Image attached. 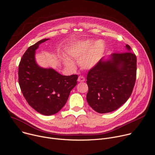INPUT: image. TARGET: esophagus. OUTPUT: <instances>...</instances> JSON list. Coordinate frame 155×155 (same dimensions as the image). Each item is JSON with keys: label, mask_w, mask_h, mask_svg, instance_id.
Returning <instances> with one entry per match:
<instances>
[{"label": "esophagus", "mask_w": 155, "mask_h": 155, "mask_svg": "<svg viewBox=\"0 0 155 155\" xmlns=\"http://www.w3.org/2000/svg\"><path fill=\"white\" fill-rule=\"evenodd\" d=\"M85 77H84L83 76H81V75H80L78 78V81L79 82H83V81H85Z\"/></svg>", "instance_id": "34e87169"}]
</instances>
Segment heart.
Here are the masks:
<instances>
[{"instance_id":"heart-1","label":"heart","mask_w":155,"mask_h":155,"mask_svg":"<svg viewBox=\"0 0 155 155\" xmlns=\"http://www.w3.org/2000/svg\"><path fill=\"white\" fill-rule=\"evenodd\" d=\"M103 51V45L101 43H97L90 52L82 57L81 56L83 54V51L78 48L70 49L68 51V54L74 59L80 60L79 64L82 68L90 69L97 64L101 57ZM65 64L70 67L73 68L74 67L73 63L69 60H65Z\"/></svg>"}]
</instances>
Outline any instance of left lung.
I'll return each mask as SVG.
<instances>
[{
  "label": "left lung",
  "instance_id": "obj_1",
  "mask_svg": "<svg viewBox=\"0 0 155 155\" xmlns=\"http://www.w3.org/2000/svg\"><path fill=\"white\" fill-rule=\"evenodd\" d=\"M124 52H115L111 59H102L90 69L87 77L88 91L87 100L99 113L114 111L130 96L136 80L137 58L126 45Z\"/></svg>",
  "mask_w": 155,
  "mask_h": 155
}]
</instances>
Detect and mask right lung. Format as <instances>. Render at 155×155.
<instances>
[{
    "label": "right lung",
    "mask_w": 155,
    "mask_h": 155,
    "mask_svg": "<svg viewBox=\"0 0 155 155\" xmlns=\"http://www.w3.org/2000/svg\"><path fill=\"white\" fill-rule=\"evenodd\" d=\"M48 39L28 48L18 66V83L28 104L39 113L51 116L65 104L70 91L77 84V75L63 76L52 68L39 67L35 60L36 49Z\"/></svg>",
    "instance_id": "add662e5"
}]
</instances>
